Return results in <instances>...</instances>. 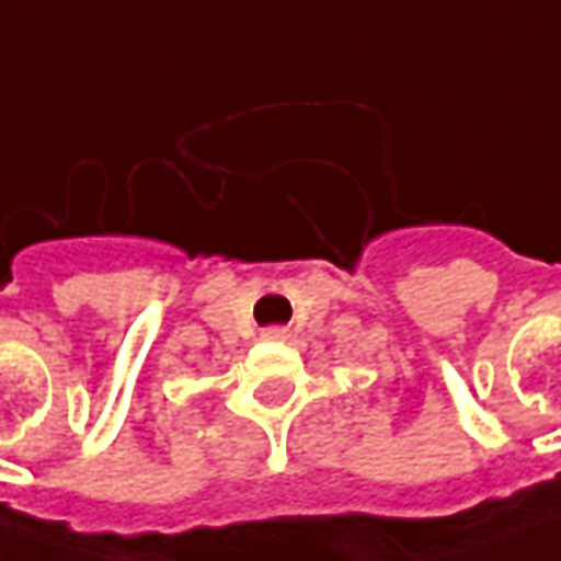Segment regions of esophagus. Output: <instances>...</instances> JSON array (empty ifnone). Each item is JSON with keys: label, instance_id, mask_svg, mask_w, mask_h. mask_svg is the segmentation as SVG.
I'll use <instances>...</instances> for the list:
<instances>
[{"label": "esophagus", "instance_id": "34e87169", "mask_svg": "<svg viewBox=\"0 0 561 561\" xmlns=\"http://www.w3.org/2000/svg\"><path fill=\"white\" fill-rule=\"evenodd\" d=\"M291 337V331L282 329V325H270V329H264V341H276V344H282V341H288Z\"/></svg>", "mask_w": 561, "mask_h": 561}]
</instances>
